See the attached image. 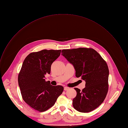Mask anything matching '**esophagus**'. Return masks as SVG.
Here are the masks:
<instances>
[{"instance_id":"34e87169","label":"esophagus","mask_w":128,"mask_h":128,"mask_svg":"<svg viewBox=\"0 0 128 128\" xmlns=\"http://www.w3.org/2000/svg\"><path fill=\"white\" fill-rule=\"evenodd\" d=\"M69 89H70V88L68 87H64V90H66V91L68 90Z\"/></svg>"}]
</instances>
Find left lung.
Segmentation results:
<instances>
[{"mask_svg": "<svg viewBox=\"0 0 128 128\" xmlns=\"http://www.w3.org/2000/svg\"><path fill=\"white\" fill-rule=\"evenodd\" d=\"M62 54L74 66L76 77H81L85 82V87L82 91L74 88L77 94L72 100L74 108L82 113L94 110L102 103L108 92L107 63L91 48L62 50Z\"/></svg>", "mask_w": 128, "mask_h": 128, "instance_id": "1", "label": "left lung"}]
</instances>
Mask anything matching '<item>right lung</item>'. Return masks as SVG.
I'll return each mask as SVG.
<instances>
[{"instance_id":"add662e5","label":"right lung","mask_w":128,"mask_h":128,"mask_svg":"<svg viewBox=\"0 0 128 128\" xmlns=\"http://www.w3.org/2000/svg\"><path fill=\"white\" fill-rule=\"evenodd\" d=\"M61 50H43L28 54L24 60L18 81L24 101L34 109L44 112L52 107L64 87L53 86L45 81L52 62L60 56Z\"/></svg>"}]
</instances>
